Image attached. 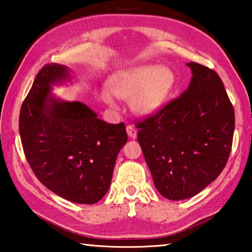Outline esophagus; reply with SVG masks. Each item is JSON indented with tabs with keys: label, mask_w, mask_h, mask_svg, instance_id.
Here are the masks:
<instances>
[{
	"label": "esophagus",
	"mask_w": 252,
	"mask_h": 252,
	"mask_svg": "<svg viewBox=\"0 0 252 252\" xmlns=\"http://www.w3.org/2000/svg\"><path fill=\"white\" fill-rule=\"evenodd\" d=\"M126 132H127V135H129L132 139H135L136 134H138V131H136L135 127L131 125L126 126Z\"/></svg>",
	"instance_id": "1"
}]
</instances>
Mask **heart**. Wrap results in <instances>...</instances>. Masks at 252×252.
<instances>
[{
	"label": "heart",
	"instance_id": "obj_1",
	"mask_svg": "<svg viewBox=\"0 0 252 252\" xmlns=\"http://www.w3.org/2000/svg\"><path fill=\"white\" fill-rule=\"evenodd\" d=\"M108 85L113 95L123 100L131 99L130 105L135 113L147 116L169 100L176 89L177 76L168 66L141 65L111 76ZM100 97L104 103L116 106L109 91L102 90Z\"/></svg>",
	"mask_w": 252,
	"mask_h": 252
}]
</instances>
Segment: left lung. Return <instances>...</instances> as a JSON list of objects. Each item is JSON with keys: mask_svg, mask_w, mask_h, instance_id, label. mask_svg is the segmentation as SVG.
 Listing matches in <instances>:
<instances>
[{"mask_svg": "<svg viewBox=\"0 0 252 252\" xmlns=\"http://www.w3.org/2000/svg\"><path fill=\"white\" fill-rule=\"evenodd\" d=\"M190 85L136 123L138 142L158 191L169 200L193 197L215 181L232 147L234 111L216 71L195 62Z\"/></svg>", "mask_w": 252, "mask_h": 252, "instance_id": "8db88e82", "label": "left lung"}]
</instances>
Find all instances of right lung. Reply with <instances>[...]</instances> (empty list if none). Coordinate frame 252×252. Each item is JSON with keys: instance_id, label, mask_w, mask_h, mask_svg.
Segmentation results:
<instances>
[{"instance_id": "obj_1", "label": "right lung", "mask_w": 252, "mask_h": 252, "mask_svg": "<svg viewBox=\"0 0 252 252\" xmlns=\"http://www.w3.org/2000/svg\"><path fill=\"white\" fill-rule=\"evenodd\" d=\"M69 76V69L57 63L39 71L21 106V142L42 185L69 201L93 204L108 192L127 134L123 122L106 123L81 102L50 94L51 84Z\"/></svg>"}]
</instances>
